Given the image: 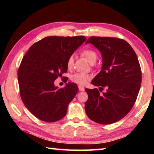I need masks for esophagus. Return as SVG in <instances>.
Returning <instances> with one entry per match:
<instances>
[{
  "instance_id": "esophagus-1",
  "label": "esophagus",
  "mask_w": 154,
  "mask_h": 154,
  "mask_svg": "<svg viewBox=\"0 0 154 154\" xmlns=\"http://www.w3.org/2000/svg\"><path fill=\"white\" fill-rule=\"evenodd\" d=\"M78 87H79V90L80 91H85V88L79 85V86H78Z\"/></svg>"
}]
</instances>
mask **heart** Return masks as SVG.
I'll return each instance as SVG.
<instances>
[{
  "label": "heart",
  "mask_w": 154,
  "mask_h": 154,
  "mask_svg": "<svg viewBox=\"0 0 154 154\" xmlns=\"http://www.w3.org/2000/svg\"><path fill=\"white\" fill-rule=\"evenodd\" d=\"M81 55L84 57L86 60L89 62L90 63L93 64L96 61L97 59V52L92 50V49H85L83 50L81 53ZM73 65V56L71 55V56L68 58L67 61V66L68 69H71ZM91 78V75L88 73H76L72 75L71 77V79L72 81L76 83L81 85H85L88 81H89Z\"/></svg>",
  "instance_id": "1"
}]
</instances>
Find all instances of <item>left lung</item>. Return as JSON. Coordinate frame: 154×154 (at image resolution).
I'll list each match as a JSON object with an SVG mask.
<instances>
[{"mask_svg":"<svg viewBox=\"0 0 154 154\" xmlns=\"http://www.w3.org/2000/svg\"><path fill=\"white\" fill-rule=\"evenodd\" d=\"M89 43L100 51L103 65L91 81L99 89H85V109L94 122L112 124L125 116L134 104L141 86V68L135 51L122 39L91 36L86 42ZM104 88L106 91L100 94Z\"/></svg>","mask_w":154,"mask_h":154,"instance_id":"1","label":"left lung"}]
</instances>
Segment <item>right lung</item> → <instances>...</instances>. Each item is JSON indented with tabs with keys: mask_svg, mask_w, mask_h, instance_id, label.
I'll list each match as a JSON object with an SVG mask.
<instances>
[{
	"mask_svg": "<svg viewBox=\"0 0 154 154\" xmlns=\"http://www.w3.org/2000/svg\"><path fill=\"white\" fill-rule=\"evenodd\" d=\"M86 40L83 35L45 37L23 57L18 70L20 93L26 107L38 119L53 122L65 116L79 89L73 83L59 89L54 81L66 73L68 58Z\"/></svg>",
	"mask_w": 154,
	"mask_h": 154,
	"instance_id": "right-lung-1",
	"label": "right lung"
}]
</instances>
